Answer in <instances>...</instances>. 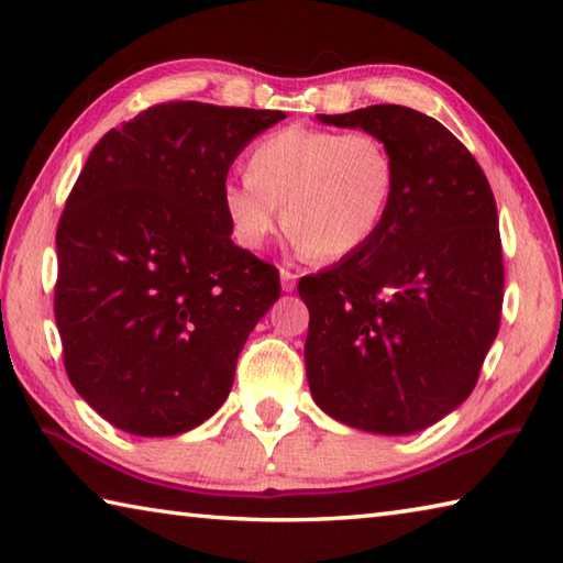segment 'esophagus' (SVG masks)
Instances as JSON below:
<instances>
[{
    "mask_svg": "<svg viewBox=\"0 0 563 563\" xmlns=\"http://www.w3.org/2000/svg\"><path fill=\"white\" fill-rule=\"evenodd\" d=\"M295 283H298V273H295L292 268H288V265H283L280 268V285L285 292H292L295 290Z\"/></svg>",
    "mask_w": 563,
    "mask_h": 563,
    "instance_id": "1",
    "label": "esophagus"
}]
</instances>
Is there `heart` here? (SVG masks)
I'll use <instances>...</instances> for the list:
<instances>
[{"instance_id": "heart-1", "label": "heart", "mask_w": 563, "mask_h": 563, "mask_svg": "<svg viewBox=\"0 0 563 563\" xmlns=\"http://www.w3.org/2000/svg\"><path fill=\"white\" fill-rule=\"evenodd\" d=\"M393 188L395 158L375 133L285 126L251 148L245 178L225 180L221 203L243 247H265L285 216L305 255L338 261L373 241Z\"/></svg>"}]
</instances>
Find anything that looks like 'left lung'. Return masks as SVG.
<instances>
[{
    "instance_id": "obj_1",
    "label": "left lung",
    "mask_w": 563,
    "mask_h": 563,
    "mask_svg": "<svg viewBox=\"0 0 563 563\" xmlns=\"http://www.w3.org/2000/svg\"><path fill=\"white\" fill-rule=\"evenodd\" d=\"M318 119L383 139L395 188L373 241L298 283L310 393L355 430L419 432L472 395L499 332L497 203L476 158L427 113L375 103Z\"/></svg>"
}]
</instances>
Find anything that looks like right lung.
Wrapping results in <instances>:
<instances>
[{"instance_id": "1", "label": "right lung", "mask_w": 563, "mask_h": 563, "mask_svg": "<svg viewBox=\"0 0 563 563\" xmlns=\"http://www.w3.org/2000/svg\"><path fill=\"white\" fill-rule=\"evenodd\" d=\"M283 111L168 101L111 129L56 228L54 318L71 385L119 430L174 437L225 402L278 268L231 241L221 188Z\"/></svg>"}]
</instances>
